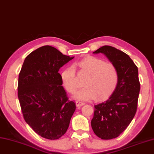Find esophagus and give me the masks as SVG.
<instances>
[{
  "instance_id": "34e87169",
  "label": "esophagus",
  "mask_w": 154,
  "mask_h": 154,
  "mask_svg": "<svg viewBox=\"0 0 154 154\" xmlns=\"http://www.w3.org/2000/svg\"><path fill=\"white\" fill-rule=\"evenodd\" d=\"M75 103H76V105L77 107H81V106H83V105H85V103H83V102H81L80 101H75Z\"/></svg>"
}]
</instances>
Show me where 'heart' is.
<instances>
[{
    "label": "heart",
    "mask_w": 154,
    "mask_h": 154,
    "mask_svg": "<svg viewBox=\"0 0 154 154\" xmlns=\"http://www.w3.org/2000/svg\"><path fill=\"white\" fill-rule=\"evenodd\" d=\"M81 72L87 74L83 81V88L74 95L79 100L96 101L106 99L112 94L118 80L116 66L111 63L105 62L103 59L94 56H87L77 63ZM62 84L69 93H74L79 87L75 69L69 67L61 73Z\"/></svg>",
    "instance_id": "heart-1"
}]
</instances>
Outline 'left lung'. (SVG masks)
<instances>
[{"instance_id":"8db88e82","label":"left lung","mask_w":154,"mask_h":154,"mask_svg":"<svg viewBox=\"0 0 154 154\" xmlns=\"http://www.w3.org/2000/svg\"><path fill=\"white\" fill-rule=\"evenodd\" d=\"M93 53H103L116 66L118 80L113 94L106 101L95 105L93 131L102 140L118 137L131 123L137 111L140 83L138 69L128 55L105 45Z\"/></svg>"}]
</instances>
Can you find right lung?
Returning a JSON list of instances; mask_svg holds the SVG:
<instances>
[{"label": "right lung", "mask_w": 154, "mask_h": 154, "mask_svg": "<svg viewBox=\"0 0 154 154\" xmlns=\"http://www.w3.org/2000/svg\"><path fill=\"white\" fill-rule=\"evenodd\" d=\"M73 58L45 45L26 57L19 75L18 97L24 119L48 140H57L66 133L76 108L69 100L59 73Z\"/></svg>", "instance_id": "add662e5"}]
</instances>
